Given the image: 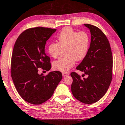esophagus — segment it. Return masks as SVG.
Instances as JSON below:
<instances>
[{"label": "esophagus", "instance_id": "obj_1", "mask_svg": "<svg viewBox=\"0 0 125 125\" xmlns=\"http://www.w3.org/2000/svg\"><path fill=\"white\" fill-rule=\"evenodd\" d=\"M62 76H64V77H65V76H66L67 75H69V73H62Z\"/></svg>", "mask_w": 125, "mask_h": 125}]
</instances>
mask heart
<instances>
[{"instance_id": "obj_1", "label": "heart", "mask_w": 125, "mask_h": 125, "mask_svg": "<svg viewBox=\"0 0 125 125\" xmlns=\"http://www.w3.org/2000/svg\"><path fill=\"white\" fill-rule=\"evenodd\" d=\"M57 43L48 45L47 51L53 58L59 56L61 49L64 50L65 57L53 62V68L61 72H68L75 64V60L83 59L87 54L89 38L85 32H77L70 27L65 28L57 38Z\"/></svg>"}]
</instances>
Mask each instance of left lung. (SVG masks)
Returning a JSON list of instances; mask_svg holds the SVG:
<instances>
[{
  "mask_svg": "<svg viewBox=\"0 0 125 125\" xmlns=\"http://www.w3.org/2000/svg\"><path fill=\"white\" fill-rule=\"evenodd\" d=\"M84 26L89 30L91 41L87 54L76 69L88 75L81 79L75 72L71 90L76 99L85 104H92L103 97L112 78V54L106 36L97 27L89 24ZM83 74V75H85Z\"/></svg>",
  "mask_w": 125,
  "mask_h": 125,
  "instance_id": "8db88e82",
  "label": "left lung"
}]
</instances>
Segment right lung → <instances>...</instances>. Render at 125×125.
Listing matches in <instances>:
<instances>
[{"mask_svg": "<svg viewBox=\"0 0 125 125\" xmlns=\"http://www.w3.org/2000/svg\"><path fill=\"white\" fill-rule=\"evenodd\" d=\"M56 29L35 27L21 33L14 44L11 61V76L17 92L27 102L40 104L50 98L62 74L59 71L47 75L38 74V68L49 71L50 59L46 55V43Z\"/></svg>", "mask_w": 125, "mask_h": 125, "instance_id": "1", "label": "right lung"}]
</instances>
